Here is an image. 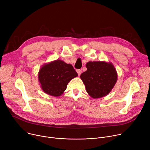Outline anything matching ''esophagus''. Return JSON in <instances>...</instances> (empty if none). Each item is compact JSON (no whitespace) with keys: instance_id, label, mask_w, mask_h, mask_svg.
<instances>
[{"instance_id":"1","label":"esophagus","mask_w":150,"mask_h":150,"mask_svg":"<svg viewBox=\"0 0 150 150\" xmlns=\"http://www.w3.org/2000/svg\"><path fill=\"white\" fill-rule=\"evenodd\" d=\"M76 72H77L78 75H80L81 74V73H82V71H81V69H78V70H76Z\"/></svg>"}]
</instances>
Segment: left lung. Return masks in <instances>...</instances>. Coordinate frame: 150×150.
Masks as SVG:
<instances>
[{
    "label": "left lung",
    "instance_id": "left-lung-1",
    "mask_svg": "<svg viewBox=\"0 0 150 150\" xmlns=\"http://www.w3.org/2000/svg\"><path fill=\"white\" fill-rule=\"evenodd\" d=\"M87 70L80 78L87 93L93 98H98L110 93L117 80L116 70L111 62H88Z\"/></svg>",
    "mask_w": 150,
    "mask_h": 150
}]
</instances>
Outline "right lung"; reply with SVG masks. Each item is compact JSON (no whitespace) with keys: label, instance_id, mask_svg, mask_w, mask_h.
<instances>
[{"label":"right lung","instance_id":"obj_1","mask_svg":"<svg viewBox=\"0 0 150 150\" xmlns=\"http://www.w3.org/2000/svg\"><path fill=\"white\" fill-rule=\"evenodd\" d=\"M76 76L78 74L72 65L56 60L41 67L38 79L41 89L46 94L59 97L66 90L68 83Z\"/></svg>","mask_w":150,"mask_h":150}]
</instances>
